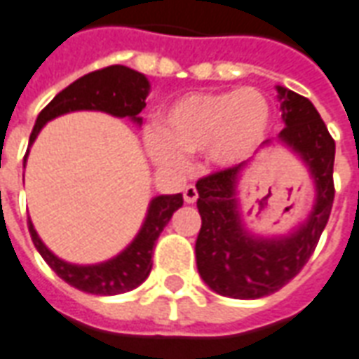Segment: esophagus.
Wrapping results in <instances>:
<instances>
[{"label":"esophagus","mask_w":359,"mask_h":359,"mask_svg":"<svg viewBox=\"0 0 359 359\" xmlns=\"http://www.w3.org/2000/svg\"><path fill=\"white\" fill-rule=\"evenodd\" d=\"M196 200H198V190L190 184V187L184 188V201L187 203H196Z\"/></svg>","instance_id":"obj_1"}]
</instances>
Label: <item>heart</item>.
I'll list each match as a JSON object with an SVG mask.
<instances>
[{"label":"heart","instance_id":"heart-1","mask_svg":"<svg viewBox=\"0 0 359 359\" xmlns=\"http://www.w3.org/2000/svg\"><path fill=\"white\" fill-rule=\"evenodd\" d=\"M268 127L270 106L257 89L194 93L159 116L150 150L167 169H179L184 158L203 152L215 165L233 167L255 152Z\"/></svg>","mask_w":359,"mask_h":359}]
</instances>
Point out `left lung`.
Listing matches in <instances>:
<instances>
[{
    "mask_svg": "<svg viewBox=\"0 0 359 359\" xmlns=\"http://www.w3.org/2000/svg\"><path fill=\"white\" fill-rule=\"evenodd\" d=\"M276 89L285 123L276 140L291 148L308 167L316 187L314 207L287 236H255L241 220L238 200L245 163L198 180L201 228L196 240V262L201 280L222 297L261 299L289 283L314 253L333 207L335 140L308 98L281 85Z\"/></svg>",
    "mask_w": 359,
    "mask_h": 359,
    "instance_id": "1",
    "label": "left lung"
}]
</instances>
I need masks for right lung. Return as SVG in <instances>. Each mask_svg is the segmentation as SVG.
<instances>
[{"label": "right lung", "mask_w": 359, "mask_h": 359, "mask_svg": "<svg viewBox=\"0 0 359 359\" xmlns=\"http://www.w3.org/2000/svg\"><path fill=\"white\" fill-rule=\"evenodd\" d=\"M150 93V81L144 74L131 70L127 66H108L102 70L85 74L83 78L76 79L66 89L58 93L49 104L39 112L36 126L32 129L30 144L38 139L41 127L51 119L68 112L78 110H98L112 114L116 118H129L135 123H140L139 114L146 106V97ZM30 152V150H28ZM24 156V165L26 158ZM182 207V194L171 196H156L135 240L116 255L98 264H72L47 249L36 228L28 222L32 241L43 257V261L53 268V272L65 280L68 285L91 294H119L139 287L152 270V253L156 240L163 232L172 213Z\"/></svg>", "instance_id": "right-lung-1"}]
</instances>
